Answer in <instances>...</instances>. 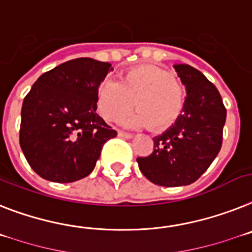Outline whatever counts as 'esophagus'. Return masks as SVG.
<instances>
[{
  "mask_svg": "<svg viewBox=\"0 0 252 252\" xmlns=\"http://www.w3.org/2000/svg\"><path fill=\"white\" fill-rule=\"evenodd\" d=\"M118 136H119V137H122V138H126V139H130V138H133V134H132V133L122 132V130H119V133H118Z\"/></svg>",
  "mask_w": 252,
  "mask_h": 252,
  "instance_id": "1",
  "label": "esophagus"
}]
</instances>
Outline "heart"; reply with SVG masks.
Returning a JSON list of instances; mask_svg holds the SVG:
<instances>
[{
    "instance_id": "obj_1",
    "label": "heart",
    "mask_w": 252,
    "mask_h": 252,
    "mask_svg": "<svg viewBox=\"0 0 252 252\" xmlns=\"http://www.w3.org/2000/svg\"><path fill=\"white\" fill-rule=\"evenodd\" d=\"M128 126H150L162 130L173 126L183 113L186 91L172 73L154 65H139L124 71L120 83L105 80L98 87L97 106L107 122H119L134 107Z\"/></svg>"
}]
</instances>
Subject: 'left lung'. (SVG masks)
<instances>
[{"instance_id": "obj_1", "label": "left lung", "mask_w": 252, "mask_h": 252, "mask_svg": "<svg viewBox=\"0 0 252 252\" xmlns=\"http://www.w3.org/2000/svg\"><path fill=\"white\" fill-rule=\"evenodd\" d=\"M187 97L183 114L154 138V151L137 158L139 170L162 187L188 186L197 181L220 151L227 110L217 87L201 71L175 64Z\"/></svg>"}]
</instances>
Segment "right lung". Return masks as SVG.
<instances>
[{
    "instance_id": "1",
    "label": "right lung",
    "mask_w": 252,
    "mask_h": 252,
    "mask_svg": "<svg viewBox=\"0 0 252 252\" xmlns=\"http://www.w3.org/2000/svg\"><path fill=\"white\" fill-rule=\"evenodd\" d=\"M111 70L109 63L79 58L33 84L23 102L19 139L39 177L71 183L94 170L105 142L116 136L96 113L98 87Z\"/></svg>"
}]
</instances>
